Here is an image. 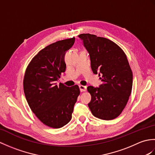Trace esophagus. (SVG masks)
Listing matches in <instances>:
<instances>
[{"label":"esophagus","mask_w":155,"mask_h":155,"mask_svg":"<svg viewBox=\"0 0 155 155\" xmlns=\"http://www.w3.org/2000/svg\"><path fill=\"white\" fill-rule=\"evenodd\" d=\"M78 87H79V89H80L81 92H84L87 91V87L85 86H83V85H79Z\"/></svg>","instance_id":"obj_1"}]
</instances>
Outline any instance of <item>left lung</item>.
Wrapping results in <instances>:
<instances>
[{
  "label": "left lung",
  "mask_w": 155,
  "mask_h": 155,
  "mask_svg": "<svg viewBox=\"0 0 155 155\" xmlns=\"http://www.w3.org/2000/svg\"><path fill=\"white\" fill-rule=\"evenodd\" d=\"M78 37L89 53L93 73L98 72L103 82L99 87H87L91 95L88 106L95 117L114 119L123 110L132 91L133 72L127 56L108 38L88 33Z\"/></svg>",
  "instance_id": "1"
}]
</instances>
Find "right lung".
I'll list each match as a JSON object with an SVG mask.
<instances>
[{
  "instance_id": "obj_1",
  "label": "right lung",
  "mask_w": 155,
  "mask_h": 155,
  "mask_svg": "<svg viewBox=\"0 0 155 155\" xmlns=\"http://www.w3.org/2000/svg\"><path fill=\"white\" fill-rule=\"evenodd\" d=\"M74 41L73 37L49 45L35 56L25 71L23 88L27 103L38 119L51 128H61L71 120L80 94L78 85L57 84L66 70V52Z\"/></svg>"
}]
</instances>
